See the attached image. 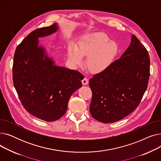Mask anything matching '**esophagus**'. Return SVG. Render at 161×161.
<instances>
[{"instance_id": "34e87169", "label": "esophagus", "mask_w": 161, "mask_h": 161, "mask_svg": "<svg viewBox=\"0 0 161 161\" xmlns=\"http://www.w3.org/2000/svg\"><path fill=\"white\" fill-rule=\"evenodd\" d=\"M82 84L84 86L87 85V84L88 83V79L87 78H84L83 80H82Z\"/></svg>"}]
</instances>
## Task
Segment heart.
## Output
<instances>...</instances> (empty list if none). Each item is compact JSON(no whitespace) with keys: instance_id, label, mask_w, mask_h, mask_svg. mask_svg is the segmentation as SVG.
Segmentation results:
<instances>
[{"instance_id":"heart-1","label":"heart","mask_w":161,"mask_h":161,"mask_svg":"<svg viewBox=\"0 0 161 161\" xmlns=\"http://www.w3.org/2000/svg\"><path fill=\"white\" fill-rule=\"evenodd\" d=\"M119 52L116 42L104 34L87 36L75 47H68L67 55L70 63L78 66L83 63V57H87L86 64L89 70L94 73L106 70L111 66Z\"/></svg>"}]
</instances>
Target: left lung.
I'll use <instances>...</instances> for the list:
<instances>
[{
    "mask_svg": "<svg viewBox=\"0 0 161 161\" xmlns=\"http://www.w3.org/2000/svg\"><path fill=\"white\" fill-rule=\"evenodd\" d=\"M150 58L136 36L120 58L89 80L92 117L104 123L122 119L136 109L144 95L150 75Z\"/></svg>",
    "mask_w": 161,
    "mask_h": 161,
    "instance_id": "1",
    "label": "left lung"
}]
</instances>
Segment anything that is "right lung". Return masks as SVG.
Segmentation results:
<instances>
[{
	"mask_svg": "<svg viewBox=\"0 0 161 161\" xmlns=\"http://www.w3.org/2000/svg\"><path fill=\"white\" fill-rule=\"evenodd\" d=\"M57 24L31 32L17 47L13 63V82L26 110L46 121L63 116L73 92L81 87L84 76L78 71L55 65L38 38L55 32Z\"/></svg>",
	"mask_w": 161,
	"mask_h": 161,
	"instance_id": "add662e5",
	"label": "right lung"
}]
</instances>
